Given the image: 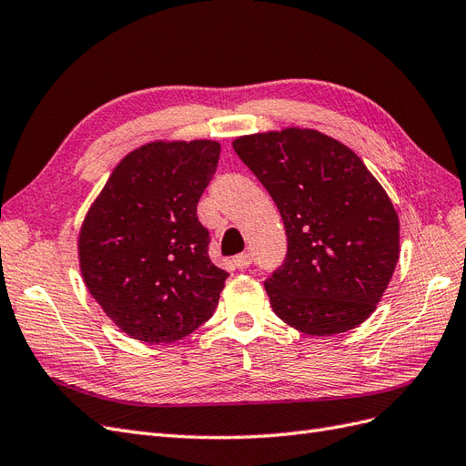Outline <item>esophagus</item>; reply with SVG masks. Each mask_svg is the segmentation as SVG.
<instances>
[{"label":"esophagus","instance_id":"34e87169","mask_svg":"<svg viewBox=\"0 0 466 466\" xmlns=\"http://www.w3.org/2000/svg\"><path fill=\"white\" fill-rule=\"evenodd\" d=\"M252 262V257L248 255V252H241V255L233 257V266L237 268V270H245V268H248Z\"/></svg>","mask_w":466,"mask_h":466}]
</instances>
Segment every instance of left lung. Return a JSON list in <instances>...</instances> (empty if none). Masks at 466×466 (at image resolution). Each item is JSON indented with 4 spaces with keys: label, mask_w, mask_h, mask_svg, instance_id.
Returning a JSON list of instances; mask_svg holds the SVG:
<instances>
[{
    "label": "left lung",
    "mask_w": 466,
    "mask_h": 466,
    "mask_svg": "<svg viewBox=\"0 0 466 466\" xmlns=\"http://www.w3.org/2000/svg\"><path fill=\"white\" fill-rule=\"evenodd\" d=\"M233 149L272 196L288 252L264 281L274 313L311 336L368 319L399 260V216L358 155L315 130L237 137Z\"/></svg>",
    "instance_id": "1"
}]
</instances>
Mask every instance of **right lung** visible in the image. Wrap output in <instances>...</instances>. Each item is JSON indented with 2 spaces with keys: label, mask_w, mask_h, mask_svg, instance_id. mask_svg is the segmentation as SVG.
<instances>
[{
  "label": "right lung",
  "mask_w": 466,
  "mask_h": 466,
  "mask_svg": "<svg viewBox=\"0 0 466 466\" xmlns=\"http://www.w3.org/2000/svg\"><path fill=\"white\" fill-rule=\"evenodd\" d=\"M219 144H147L116 165L79 233L83 279L136 340H180L214 315L228 272L209 260L198 202Z\"/></svg>",
  "instance_id": "right-lung-1"
}]
</instances>
